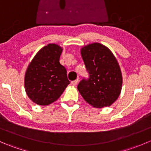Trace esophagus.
<instances>
[{"instance_id":"esophagus-1","label":"esophagus","mask_w":151,"mask_h":151,"mask_svg":"<svg viewBox=\"0 0 151 151\" xmlns=\"http://www.w3.org/2000/svg\"><path fill=\"white\" fill-rule=\"evenodd\" d=\"M78 81H79V78H77V80H74V81H71V83L72 85H76L77 84V83H78Z\"/></svg>"}]
</instances>
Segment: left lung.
Wrapping results in <instances>:
<instances>
[{
    "label": "left lung",
    "instance_id": "left-lung-1",
    "mask_svg": "<svg viewBox=\"0 0 151 151\" xmlns=\"http://www.w3.org/2000/svg\"><path fill=\"white\" fill-rule=\"evenodd\" d=\"M81 55L89 74L77 85L83 99L93 107L113 104L121 93L122 74L112 52L104 45L93 43L81 49Z\"/></svg>",
    "mask_w": 151,
    "mask_h": 151
}]
</instances>
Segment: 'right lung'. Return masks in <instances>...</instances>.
<instances>
[{
    "instance_id": "obj_1",
    "label": "right lung",
    "mask_w": 151,
    "mask_h": 151,
    "mask_svg": "<svg viewBox=\"0 0 151 151\" xmlns=\"http://www.w3.org/2000/svg\"><path fill=\"white\" fill-rule=\"evenodd\" d=\"M63 49L49 44L41 49L30 63L25 75L26 93L33 102L50 104L61 96L70 84L66 68L59 62Z\"/></svg>"
}]
</instances>
